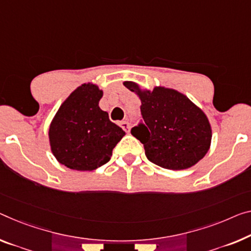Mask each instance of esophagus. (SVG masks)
<instances>
[{"label":"esophagus","instance_id":"obj_1","mask_svg":"<svg viewBox=\"0 0 251 251\" xmlns=\"http://www.w3.org/2000/svg\"><path fill=\"white\" fill-rule=\"evenodd\" d=\"M120 126L121 128L126 131V132H129V130H130V125H129V122H126V121H122V122H120Z\"/></svg>","mask_w":251,"mask_h":251}]
</instances>
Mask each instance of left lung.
<instances>
[{
	"instance_id": "left-lung-1",
	"label": "left lung",
	"mask_w": 251,
	"mask_h": 251,
	"mask_svg": "<svg viewBox=\"0 0 251 251\" xmlns=\"http://www.w3.org/2000/svg\"><path fill=\"white\" fill-rule=\"evenodd\" d=\"M123 85L141 100L144 122L133 126L131 134L144 145L151 163L180 171L194 166L206 155L212 139L209 119L187 96L161 86L142 91L133 82Z\"/></svg>"
}]
</instances>
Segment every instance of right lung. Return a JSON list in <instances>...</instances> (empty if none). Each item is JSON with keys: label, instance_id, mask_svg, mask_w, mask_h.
Here are the masks:
<instances>
[{"label": "right lung", "instance_id": "1", "mask_svg": "<svg viewBox=\"0 0 251 251\" xmlns=\"http://www.w3.org/2000/svg\"><path fill=\"white\" fill-rule=\"evenodd\" d=\"M102 96L98 85L83 84L65 100L50 123V148L68 168L84 172L101 167L126 134L100 109Z\"/></svg>", "mask_w": 251, "mask_h": 251}]
</instances>
